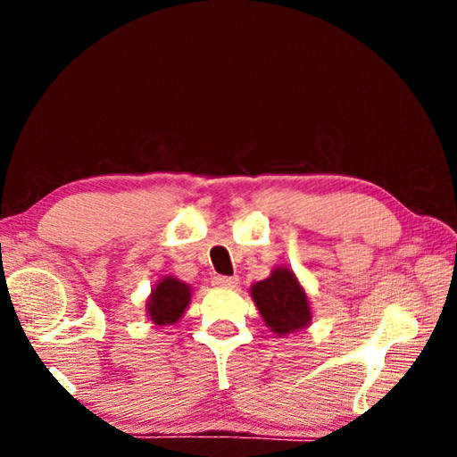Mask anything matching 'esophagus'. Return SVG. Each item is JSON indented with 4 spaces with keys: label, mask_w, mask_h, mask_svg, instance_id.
Wrapping results in <instances>:
<instances>
[{
    "label": "esophagus",
    "mask_w": 457,
    "mask_h": 457,
    "mask_svg": "<svg viewBox=\"0 0 457 457\" xmlns=\"http://www.w3.org/2000/svg\"><path fill=\"white\" fill-rule=\"evenodd\" d=\"M212 282H213V286H218V288H236L239 278L237 276H213Z\"/></svg>",
    "instance_id": "1"
}]
</instances>
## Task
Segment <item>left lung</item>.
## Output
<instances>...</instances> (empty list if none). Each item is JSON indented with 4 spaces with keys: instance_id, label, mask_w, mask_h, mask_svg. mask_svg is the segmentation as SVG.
Wrapping results in <instances>:
<instances>
[{
    "instance_id": "obj_1",
    "label": "left lung",
    "mask_w": 457,
    "mask_h": 457,
    "mask_svg": "<svg viewBox=\"0 0 457 457\" xmlns=\"http://www.w3.org/2000/svg\"><path fill=\"white\" fill-rule=\"evenodd\" d=\"M252 298L262 319L278 335H288L311 322L308 296L288 268H278L266 280L253 284Z\"/></svg>"
}]
</instances>
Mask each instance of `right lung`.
Masks as SVG:
<instances>
[{"label":"right lung","mask_w":457,"mask_h":457,"mask_svg":"<svg viewBox=\"0 0 457 457\" xmlns=\"http://www.w3.org/2000/svg\"><path fill=\"white\" fill-rule=\"evenodd\" d=\"M191 290L187 284H183L175 278H163L149 298V316L154 324L165 327V324H173L181 319L185 308L189 304Z\"/></svg>","instance_id":"1"}]
</instances>
